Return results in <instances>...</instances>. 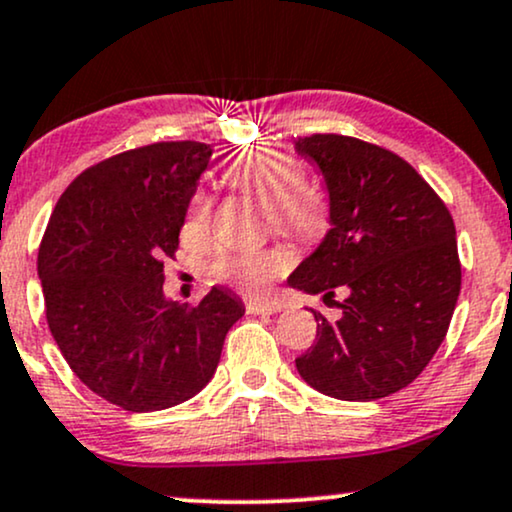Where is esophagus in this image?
I'll use <instances>...</instances> for the list:
<instances>
[{
    "instance_id": "34e87169",
    "label": "esophagus",
    "mask_w": 512,
    "mask_h": 512,
    "mask_svg": "<svg viewBox=\"0 0 512 512\" xmlns=\"http://www.w3.org/2000/svg\"><path fill=\"white\" fill-rule=\"evenodd\" d=\"M277 311H282L280 301H258V299H254V301H249V304H246V313H251V315H273Z\"/></svg>"
}]
</instances>
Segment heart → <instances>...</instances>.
Here are the masks:
<instances>
[{"label": "heart", "instance_id": "heart-1", "mask_svg": "<svg viewBox=\"0 0 512 512\" xmlns=\"http://www.w3.org/2000/svg\"><path fill=\"white\" fill-rule=\"evenodd\" d=\"M223 178L230 187L266 204L277 232L292 239H313L325 230V201L306 182V170L294 156L273 147L244 149L225 163ZM211 225V199L194 192L182 218V237H206ZM213 275L249 294H261L287 270L280 249H230L213 261Z\"/></svg>", "mask_w": 512, "mask_h": 512}]
</instances>
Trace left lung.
Returning <instances> with one entry per match:
<instances>
[{"label":"left lung","instance_id":"left-lung-1","mask_svg":"<svg viewBox=\"0 0 512 512\" xmlns=\"http://www.w3.org/2000/svg\"><path fill=\"white\" fill-rule=\"evenodd\" d=\"M296 151L323 173L330 232L289 285L342 292L337 318L296 358L304 382L342 401L408 387L444 342L460 294L456 225L439 194L394 151L346 135H308Z\"/></svg>","mask_w":512,"mask_h":512}]
</instances>
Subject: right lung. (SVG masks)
<instances>
[{
	"label": "right lung",
	"instance_id": "add662e5",
	"mask_svg": "<svg viewBox=\"0 0 512 512\" xmlns=\"http://www.w3.org/2000/svg\"><path fill=\"white\" fill-rule=\"evenodd\" d=\"M211 159L204 142H156L94 163L56 201L37 273L54 342L80 382L132 413L192 399L211 382L242 301L163 296L185 208Z\"/></svg>",
	"mask_w": 512,
	"mask_h": 512
}]
</instances>
